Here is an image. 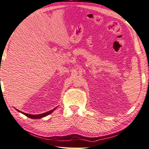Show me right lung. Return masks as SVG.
<instances>
[{
  "mask_svg": "<svg viewBox=\"0 0 149 149\" xmlns=\"http://www.w3.org/2000/svg\"><path fill=\"white\" fill-rule=\"evenodd\" d=\"M56 108H55L51 110V111H49L48 112H46V113H42V114H27V113H23V112H21V111H19V110H18L17 109H16L17 111L20 112L21 113H22L23 114H24L25 116H28L30 118H32V119H40V118H43V117H45L48 116V114H51L52 113H53V111H54V110L56 109Z\"/></svg>",
  "mask_w": 149,
  "mask_h": 149,
  "instance_id": "1",
  "label": "right lung"
}]
</instances>
